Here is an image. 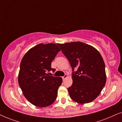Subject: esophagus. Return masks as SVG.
I'll return each instance as SVG.
<instances>
[{
    "label": "esophagus",
    "instance_id": "34e87169",
    "mask_svg": "<svg viewBox=\"0 0 122 122\" xmlns=\"http://www.w3.org/2000/svg\"><path fill=\"white\" fill-rule=\"evenodd\" d=\"M67 76H68L67 74H65L64 76H62V78H63V80H64L65 79H66V78H67Z\"/></svg>",
    "mask_w": 122,
    "mask_h": 122
}]
</instances>
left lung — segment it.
Returning a JSON list of instances; mask_svg holds the SVG:
<instances>
[{
    "instance_id": "obj_1",
    "label": "left lung",
    "mask_w": 122,
    "mask_h": 122,
    "mask_svg": "<svg viewBox=\"0 0 122 122\" xmlns=\"http://www.w3.org/2000/svg\"><path fill=\"white\" fill-rule=\"evenodd\" d=\"M58 45L72 68L73 83L68 88L70 97L81 104L93 101L106 83L102 56L93 46L80 41Z\"/></svg>"
}]
</instances>
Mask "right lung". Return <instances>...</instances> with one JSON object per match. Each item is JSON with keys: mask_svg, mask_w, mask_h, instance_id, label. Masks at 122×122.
<instances>
[{"mask_svg": "<svg viewBox=\"0 0 122 122\" xmlns=\"http://www.w3.org/2000/svg\"><path fill=\"white\" fill-rule=\"evenodd\" d=\"M60 51L56 44L41 43L29 49L21 59L19 85L26 99L38 107L50 106L57 97L62 78L49 76L47 72L55 71L51 63Z\"/></svg>", "mask_w": 122, "mask_h": 122, "instance_id": "add662e5", "label": "right lung"}]
</instances>
